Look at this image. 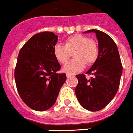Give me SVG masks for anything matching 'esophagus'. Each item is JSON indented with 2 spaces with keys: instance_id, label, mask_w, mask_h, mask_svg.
Masks as SVG:
<instances>
[{
  "instance_id": "obj_1",
  "label": "esophagus",
  "mask_w": 133,
  "mask_h": 133,
  "mask_svg": "<svg viewBox=\"0 0 133 133\" xmlns=\"http://www.w3.org/2000/svg\"><path fill=\"white\" fill-rule=\"evenodd\" d=\"M66 76H67V77L69 78V77H70V76H74V75H72V74H69V73H67V74H66Z\"/></svg>"
}]
</instances>
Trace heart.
<instances>
[{
    "label": "heart",
    "mask_w": 133,
    "mask_h": 133,
    "mask_svg": "<svg viewBox=\"0 0 133 133\" xmlns=\"http://www.w3.org/2000/svg\"><path fill=\"white\" fill-rule=\"evenodd\" d=\"M74 59L63 67V70L70 74H75L85 68V65H91L95 63L99 55L96 42L86 35L77 34L67 39L65 44H57L54 47V55L61 64L67 63L72 53Z\"/></svg>",
    "instance_id": "obj_1"
}]
</instances>
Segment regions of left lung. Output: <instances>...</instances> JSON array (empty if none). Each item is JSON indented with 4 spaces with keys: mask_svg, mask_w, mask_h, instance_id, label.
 Instances as JSON below:
<instances>
[{
    "mask_svg": "<svg viewBox=\"0 0 133 133\" xmlns=\"http://www.w3.org/2000/svg\"><path fill=\"white\" fill-rule=\"evenodd\" d=\"M96 33L98 40V59L86 74L94 75L87 79L78 74L75 94L81 105L88 111H98L109 103L119 89L122 65L115 42L107 33L96 29L85 33Z\"/></svg>",
    "mask_w": 133,
    "mask_h": 133,
    "instance_id": "8db88e82",
    "label": "left lung"
}]
</instances>
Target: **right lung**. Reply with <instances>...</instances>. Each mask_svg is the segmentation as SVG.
I'll return each instance as SVG.
<instances>
[{"label": "right lung", "mask_w": 133, "mask_h": 133, "mask_svg": "<svg viewBox=\"0 0 133 133\" xmlns=\"http://www.w3.org/2000/svg\"><path fill=\"white\" fill-rule=\"evenodd\" d=\"M58 36L50 31L31 37L19 52L14 77L18 92L28 107L37 111L55 103L66 74L54 55Z\"/></svg>", "instance_id": "right-lung-1"}]
</instances>
